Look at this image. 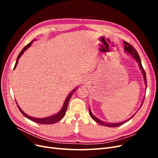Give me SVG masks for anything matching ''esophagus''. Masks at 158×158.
Wrapping results in <instances>:
<instances>
[{
    "label": "esophagus",
    "instance_id": "esophagus-1",
    "mask_svg": "<svg viewBox=\"0 0 158 158\" xmlns=\"http://www.w3.org/2000/svg\"><path fill=\"white\" fill-rule=\"evenodd\" d=\"M89 81V80L87 78H85L83 80V84H88Z\"/></svg>",
    "mask_w": 158,
    "mask_h": 158
}]
</instances>
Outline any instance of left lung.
Masks as SVG:
<instances>
[{"label": "left lung", "instance_id": "1", "mask_svg": "<svg viewBox=\"0 0 158 158\" xmlns=\"http://www.w3.org/2000/svg\"><path fill=\"white\" fill-rule=\"evenodd\" d=\"M124 42V44H125V46H124V50H125V52H127V53L128 55H130L131 56H132L134 59H135L137 63H138V66H139V68L141 70V72H142V74H143V77H144V83H145V85L147 87V82H146V73L145 71L144 70V69H143L142 67V63H141V60H140V56L139 55H138L137 51H136V49L134 48V47L128 44V43L126 42V41H123ZM145 98V97H144ZM144 99H143L142 101V103L141 104V106L140 107V108L142 107V104H143V102H144ZM139 108V109H140ZM89 114L91 117H92L94 120L95 121H96L98 123L100 124V125H102L103 126H106V127H118L120 125H123L124 123H125L127 122H128L129 120H131V119L135 116V114H134L133 115L132 117H131L127 119L126 121H123V122H120V123H108V122H105V121H103L102 120H100V119H99L98 118H97L95 116H94L93 113H92V111H91V109L90 107L89 108Z\"/></svg>", "mask_w": 158, "mask_h": 158}]
</instances>
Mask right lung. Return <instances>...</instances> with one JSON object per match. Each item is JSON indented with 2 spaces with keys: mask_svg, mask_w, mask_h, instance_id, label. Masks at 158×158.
I'll return each instance as SVG.
<instances>
[{
  "mask_svg": "<svg viewBox=\"0 0 158 158\" xmlns=\"http://www.w3.org/2000/svg\"><path fill=\"white\" fill-rule=\"evenodd\" d=\"M34 41H35V40H33V41H31L30 43V44H28L24 47V48H23V49H22V51L20 52V54L18 55V57H17V59H16V64H15V66H14V69H16V66H17V64H18V63L19 59H20V57H21V56L23 54V52H24L31 45V44H33V42ZM78 88V87H76V88H75L74 89H73V91H72V92H70V93L68 95V96L66 97V99H65V101H64V104H63V107H62L61 109L60 110V111H59L58 113L55 114H53V115H51V116L47 117H45V118H36V117H31V116H30V115H28L27 114L25 113L24 112H23V111H22V110L21 109V108L20 107V106H19L18 105V103H17L16 101V102L17 106H18L19 110H20V112L22 113L23 115L24 116V117H26L27 118L30 119V120H31V121H33V122H35V123H40V124H46V125H51V124H54V123H56V122L59 121L60 120H61V119L63 118V117L64 116V114H65V113H66V110H67V108H68V104H69V100L70 99V98H71V97H72V95H73V94L76 92V90Z\"/></svg>",
  "mask_w": 158,
  "mask_h": 158,
  "instance_id": "add662e5",
  "label": "right lung"
}]
</instances>
